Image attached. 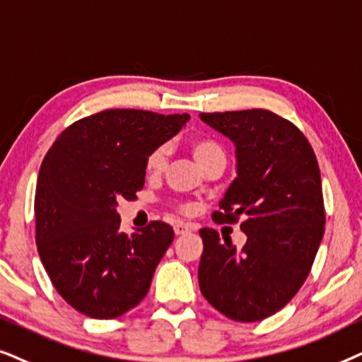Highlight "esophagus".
<instances>
[{
	"label": "esophagus",
	"mask_w": 362,
	"mask_h": 362,
	"mask_svg": "<svg viewBox=\"0 0 362 362\" xmlns=\"http://www.w3.org/2000/svg\"><path fill=\"white\" fill-rule=\"evenodd\" d=\"M173 231H175L177 237H180V235L189 233V231H192V228H190L189 225H185V223H177L175 226H173Z\"/></svg>",
	"instance_id": "obj_1"
}]
</instances>
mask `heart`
<instances>
[{
	"label": "heart",
	"instance_id": "1",
	"mask_svg": "<svg viewBox=\"0 0 362 362\" xmlns=\"http://www.w3.org/2000/svg\"><path fill=\"white\" fill-rule=\"evenodd\" d=\"M190 152L202 168H205L211 162L225 160V157H226L225 148L221 147V144L210 137L194 139V141L190 142ZM165 153L167 152L163 146L152 148L146 158V172L151 173V175L160 172L163 168V163H165ZM178 210L187 211L189 209H187L185 205H180L178 206Z\"/></svg>",
	"mask_w": 362,
	"mask_h": 362
}]
</instances>
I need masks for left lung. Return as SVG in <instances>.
Returning a JSON list of instances; mask_svg holds the SVG:
<instances>
[{"mask_svg":"<svg viewBox=\"0 0 362 362\" xmlns=\"http://www.w3.org/2000/svg\"><path fill=\"white\" fill-rule=\"evenodd\" d=\"M237 147L216 223H237L247 243L237 252L214 228H202L199 264L205 300L233 321L274 315L300 291L325 235V202L315 151L290 120L264 109L200 114Z\"/></svg>","mask_w":362,"mask_h":362,"instance_id":"8db88e82","label":"left lung"}]
</instances>
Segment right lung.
I'll return each mask as SVG.
<instances>
[{"mask_svg":"<svg viewBox=\"0 0 362 362\" xmlns=\"http://www.w3.org/2000/svg\"><path fill=\"white\" fill-rule=\"evenodd\" d=\"M189 119L103 110L71 124L46 153L35 195L37 252L57 293L83 315L112 320L147 295L173 230L151 221L122 233L115 205L137 199L148 152Z\"/></svg>","mask_w":362,"mask_h":362,"instance_id":"1","label":"right lung"}]
</instances>
